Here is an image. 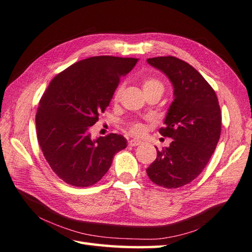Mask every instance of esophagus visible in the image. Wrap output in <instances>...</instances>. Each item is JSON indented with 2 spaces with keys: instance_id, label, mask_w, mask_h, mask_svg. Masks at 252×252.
Wrapping results in <instances>:
<instances>
[{
  "instance_id": "1",
  "label": "esophagus",
  "mask_w": 252,
  "mask_h": 252,
  "mask_svg": "<svg viewBox=\"0 0 252 252\" xmlns=\"http://www.w3.org/2000/svg\"><path fill=\"white\" fill-rule=\"evenodd\" d=\"M140 144H142V141L136 140V138H133V140L129 141V145L130 146H137V145H140Z\"/></svg>"
}]
</instances>
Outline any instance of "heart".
Segmentation results:
<instances>
[{
    "mask_svg": "<svg viewBox=\"0 0 252 252\" xmlns=\"http://www.w3.org/2000/svg\"><path fill=\"white\" fill-rule=\"evenodd\" d=\"M154 88H159V89L163 90V84L161 81H159V80L156 78H146L145 80H144L143 90L154 89ZM122 89H123L122 85H120V87L117 89L116 93H115V99L119 97L121 92H122ZM127 129H129V131L132 133V134H140V133H142V131H143V126L138 122H131V123H129V126H127Z\"/></svg>",
    "mask_w": 252,
    "mask_h": 252,
    "instance_id": "heart-1",
    "label": "heart"
}]
</instances>
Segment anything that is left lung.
<instances>
[{
    "instance_id": "1",
    "label": "left lung",
    "mask_w": 252,
    "mask_h": 252,
    "mask_svg": "<svg viewBox=\"0 0 252 252\" xmlns=\"http://www.w3.org/2000/svg\"><path fill=\"white\" fill-rule=\"evenodd\" d=\"M173 87V101L160 134L172 138L157 151L146 169L153 183L178 189L199 175L215 153L221 134V109L216 92L194 67L173 56L148 58Z\"/></svg>"
}]
</instances>
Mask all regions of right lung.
Instances as JSON below:
<instances>
[{
    "mask_svg": "<svg viewBox=\"0 0 252 252\" xmlns=\"http://www.w3.org/2000/svg\"><path fill=\"white\" fill-rule=\"evenodd\" d=\"M137 58L95 56L82 60L52 80L35 116L37 142L60 179L91 186L109 170L114 156L126 147L122 135L92 138L90 127L109 106L120 78Z\"/></svg>",
    "mask_w": 252,
    "mask_h": 252,
    "instance_id": "right-lung-1",
    "label": "right lung"
}]
</instances>
